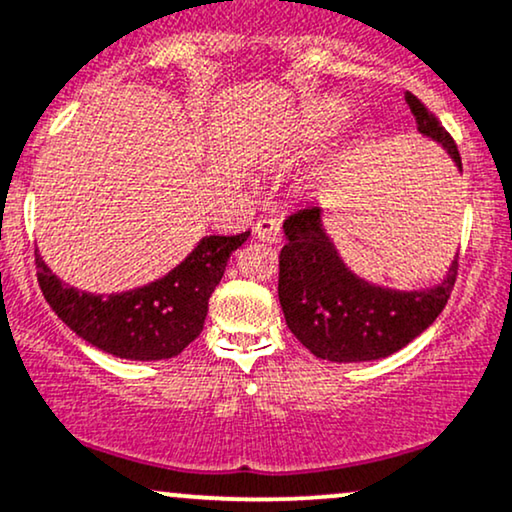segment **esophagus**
<instances>
[{
  "label": "esophagus",
  "instance_id": "esophagus-1",
  "mask_svg": "<svg viewBox=\"0 0 512 512\" xmlns=\"http://www.w3.org/2000/svg\"><path fill=\"white\" fill-rule=\"evenodd\" d=\"M255 236L264 243H278L283 236L281 222H278L276 217H262L260 222L255 224Z\"/></svg>",
  "mask_w": 512,
  "mask_h": 512
}]
</instances>
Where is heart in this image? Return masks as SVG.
<instances>
[{
  "label": "heart",
  "mask_w": 512,
  "mask_h": 512,
  "mask_svg": "<svg viewBox=\"0 0 512 512\" xmlns=\"http://www.w3.org/2000/svg\"><path fill=\"white\" fill-rule=\"evenodd\" d=\"M340 122V108L333 103H316L309 106L307 111L300 113L288 132V146L297 151H307V148L319 146L333 134L335 125Z\"/></svg>",
  "instance_id": "1"
}]
</instances>
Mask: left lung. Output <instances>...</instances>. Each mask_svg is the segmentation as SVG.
<instances>
[{"label":"left lung","instance_id":"1","mask_svg":"<svg viewBox=\"0 0 512 512\" xmlns=\"http://www.w3.org/2000/svg\"><path fill=\"white\" fill-rule=\"evenodd\" d=\"M418 132L446 148L461 170L456 141L418 96L406 92ZM286 245L278 255V300L290 333L314 357L373 361L390 357L418 338L442 314L454 290L458 260L444 281L428 290H390L354 276L321 224L319 205H307L283 222Z\"/></svg>","mask_w":512,"mask_h":512}]
</instances>
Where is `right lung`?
<instances>
[{
	"mask_svg": "<svg viewBox=\"0 0 512 512\" xmlns=\"http://www.w3.org/2000/svg\"><path fill=\"white\" fill-rule=\"evenodd\" d=\"M205 236L170 274L148 286L115 295H94L63 283L35 252L44 300L66 326L89 345L129 361L172 359L203 331L208 300L222 281L231 252L248 241Z\"/></svg>",
	"mask_w": 512,
	"mask_h": 512,
	"instance_id": "add662e5",
	"label": "right lung"
}]
</instances>
